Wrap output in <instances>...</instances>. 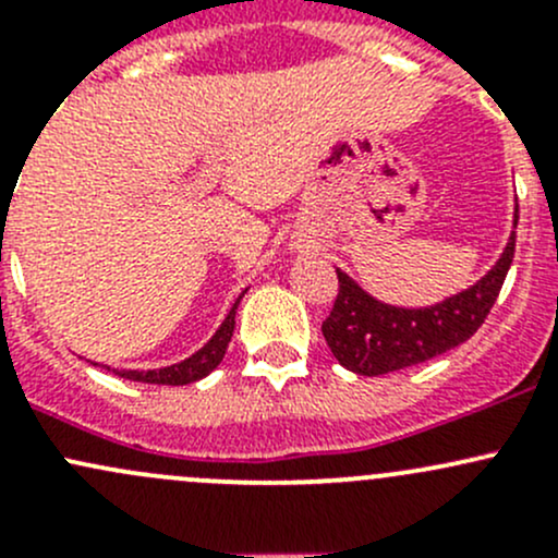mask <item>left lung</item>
I'll return each mask as SVG.
<instances>
[{
  "mask_svg": "<svg viewBox=\"0 0 558 558\" xmlns=\"http://www.w3.org/2000/svg\"><path fill=\"white\" fill-rule=\"evenodd\" d=\"M515 227H519V205H515ZM513 253L515 232L510 234L499 262L475 286L418 311L384 305L337 269L340 289L331 313L320 326L326 345L342 367L367 378L429 362L466 342L481 329L502 291Z\"/></svg>",
  "mask_w": 558,
  "mask_h": 558,
  "instance_id": "obj_1",
  "label": "left lung"
}]
</instances>
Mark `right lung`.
Masks as SVG:
<instances>
[{
  "instance_id": "1",
  "label": "right lung",
  "mask_w": 558,
  "mask_h": 558,
  "mask_svg": "<svg viewBox=\"0 0 558 558\" xmlns=\"http://www.w3.org/2000/svg\"><path fill=\"white\" fill-rule=\"evenodd\" d=\"M243 296L245 291L238 296V302H234V307L229 311L227 318H223V324L218 326L216 335L210 337V342H207L205 348H199L194 356L183 359L180 364H172V367H165V369H148V373H140V369H121V373H118V369H112V373H116L118 378L137 380V384H156V386H185L205 378V375H210L213 369L221 364L223 353H227L229 340H232V331H234V313H238V305Z\"/></svg>"
}]
</instances>
